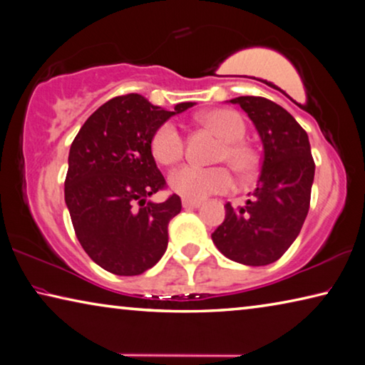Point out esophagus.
Masks as SVG:
<instances>
[{
  "label": "esophagus",
  "instance_id": "esophagus-1",
  "mask_svg": "<svg viewBox=\"0 0 365 365\" xmlns=\"http://www.w3.org/2000/svg\"><path fill=\"white\" fill-rule=\"evenodd\" d=\"M202 205L200 200H187V199H182V207L186 208V210H190V208H199Z\"/></svg>",
  "mask_w": 365,
  "mask_h": 365
}]
</instances>
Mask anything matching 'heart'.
<instances>
[{
    "label": "heart",
    "instance_id": "obj_1",
    "mask_svg": "<svg viewBox=\"0 0 365 365\" xmlns=\"http://www.w3.org/2000/svg\"><path fill=\"white\" fill-rule=\"evenodd\" d=\"M202 123L223 139L218 160L228 161L239 175H250L257 165L255 152L242 140L246 124L241 115L232 110H210L200 116ZM150 148L161 165H175L184 153V139L175 123H165L155 130ZM173 192L187 200H204L215 194L228 192L235 186L231 171L225 166L184 165L175 170L168 179Z\"/></svg>",
    "mask_w": 365,
    "mask_h": 365
}]
</instances>
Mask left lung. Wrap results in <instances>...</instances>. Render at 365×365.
<instances>
[{"label": "left lung", "instance_id": "8db88e82", "mask_svg": "<svg viewBox=\"0 0 365 365\" xmlns=\"http://www.w3.org/2000/svg\"><path fill=\"white\" fill-rule=\"evenodd\" d=\"M230 103L247 113L264 158L252 197L244 207L225 205V222L212 232V241L237 264L262 267L277 262L299 235L309 212L315 163L307 133L274 101L247 95Z\"/></svg>", "mask_w": 365, "mask_h": 365}]
</instances>
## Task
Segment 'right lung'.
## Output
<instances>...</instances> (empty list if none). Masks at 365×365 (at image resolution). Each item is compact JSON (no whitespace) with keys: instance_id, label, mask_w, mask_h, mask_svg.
I'll list each match as a JSON object with an SVG mask.
<instances>
[{"instance_id":"1","label":"right lung","mask_w":365,"mask_h":365,"mask_svg":"<svg viewBox=\"0 0 365 365\" xmlns=\"http://www.w3.org/2000/svg\"><path fill=\"white\" fill-rule=\"evenodd\" d=\"M194 105L184 101L168 111L139 93L121 95L101 105L76 135L64 200L81 246L106 272L140 274L168 247V223L181 212V199L147 200L165 186L150 142L161 124Z\"/></svg>"}]
</instances>
